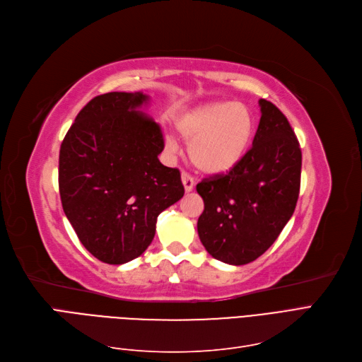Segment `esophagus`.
<instances>
[{"instance_id": "1", "label": "esophagus", "mask_w": 362, "mask_h": 362, "mask_svg": "<svg viewBox=\"0 0 362 362\" xmlns=\"http://www.w3.org/2000/svg\"><path fill=\"white\" fill-rule=\"evenodd\" d=\"M182 183H183V186H185V191H186V192L192 191V188H194V179H192L191 174L183 171V173H182Z\"/></svg>"}]
</instances>
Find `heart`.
Masks as SVG:
<instances>
[{
  "label": "heart",
  "mask_w": 362,
  "mask_h": 362,
  "mask_svg": "<svg viewBox=\"0 0 362 362\" xmlns=\"http://www.w3.org/2000/svg\"><path fill=\"white\" fill-rule=\"evenodd\" d=\"M176 129L189 141V158L199 171L222 174L246 155L255 134V116L243 104L209 103L179 116ZM165 147L170 153L177 151L170 136H165Z\"/></svg>",
  "instance_id": "1"
}]
</instances>
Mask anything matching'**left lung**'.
<instances>
[{
    "mask_svg": "<svg viewBox=\"0 0 362 362\" xmlns=\"http://www.w3.org/2000/svg\"><path fill=\"white\" fill-rule=\"evenodd\" d=\"M261 119L243 159L197 185L204 202L198 235L210 255L231 265L259 258L297 206L301 149L286 116L259 100Z\"/></svg>",
    "mask_w": 362,
    "mask_h": 362,
    "instance_id": "obj_1",
    "label": "left lung"
}]
</instances>
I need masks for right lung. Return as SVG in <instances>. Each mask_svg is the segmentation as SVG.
Listing matches in <instances>:
<instances>
[{
	"mask_svg": "<svg viewBox=\"0 0 362 362\" xmlns=\"http://www.w3.org/2000/svg\"><path fill=\"white\" fill-rule=\"evenodd\" d=\"M143 92H109L76 116L59 151L62 209L89 253L125 264L152 243L156 218L185 188L177 168L159 163L164 137L139 107Z\"/></svg>",
	"mask_w": 362,
	"mask_h": 362,
	"instance_id": "obj_1",
	"label": "right lung"
}]
</instances>
